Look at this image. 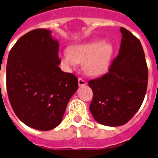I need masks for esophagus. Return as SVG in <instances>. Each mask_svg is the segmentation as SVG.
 <instances>
[{
  "label": "esophagus",
  "mask_w": 158,
  "mask_h": 158,
  "mask_svg": "<svg viewBox=\"0 0 158 158\" xmlns=\"http://www.w3.org/2000/svg\"><path fill=\"white\" fill-rule=\"evenodd\" d=\"M78 85H79V86H85L86 85V81L81 79V78H79L78 79Z\"/></svg>",
  "instance_id": "1"
}]
</instances>
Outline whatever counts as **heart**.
Segmentation results:
<instances>
[{
  "label": "heart",
  "mask_w": 158,
  "mask_h": 158,
  "mask_svg": "<svg viewBox=\"0 0 158 158\" xmlns=\"http://www.w3.org/2000/svg\"><path fill=\"white\" fill-rule=\"evenodd\" d=\"M114 45L109 41L94 39L72 45L62 54V61L73 68L83 63V69L89 76L98 77L106 72L114 54Z\"/></svg>",
  "instance_id": "b5f03b06"
}]
</instances>
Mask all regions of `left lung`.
<instances>
[{
  "mask_svg": "<svg viewBox=\"0 0 158 158\" xmlns=\"http://www.w3.org/2000/svg\"><path fill=\"white\" fill-rule=\"evenodd\" d=\"M118 55L110 69L90 80L94 93L89 105L98 123L117 127L127 123L140 109L146 94L148 68L140 40L123 27Z\"/></svg>",
  "mask_w": 158,
  "mask_h": 158,
  "instance_id": "1",
  "label": "left lung"
}]
</instances>
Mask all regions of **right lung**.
<instances>
[{
	"label": "right lung",
	"mask_w": 158,
	"mask_h": 158,
	"mask_svg": "<svg viewBox=\"0 0 158 158\" xmlns=\"http://www.w3.org/2000/svg\"><path fill=\"white\" fill-rule=\"evenodd\" d=\"M59 43L52 31L36 29L19 39L9 53L6 87L18 118L32 128L48 131L62 121L77 78L59 68Z\"/></svg>",
	"instance_id": "add662e5"
}]
</instances>
